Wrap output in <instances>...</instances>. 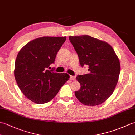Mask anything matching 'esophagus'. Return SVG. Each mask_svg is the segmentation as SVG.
I'll return each mask as SVG.
<instances>
[{
    "mask_svg": "<svg viewBox=\"0 0 135 135\" xmlns=\"http://www.w3.org/2000/svg\"><path fill=\"white\" fill-rule=\"evenodd\" d=\"M75 78L76 77L75 76H72V75H70V78L71 80H73V81H75Z\"/></svg>",
    "mask_w": 135,
    "mask_h": 135,
    "instance_id": "obj_1",
    "label": "esophagus"
}]
</instances>
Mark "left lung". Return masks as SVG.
Returning <instances> with one entry per match:
<instances>
[{
  "instance_id": "1",
  "label": "left lung",
  "mask_w": 135,
  "mask_h": 135,
  "mask_svg": "<svg viewBox=\"0 0 135 135\" xmlns=\"http://www.w3.org/2000/svg\"><path fill=\"white\" fill-rule=\"evenodd\" d=\"M79 57L80 65L89 66V73L78 75L81 88L75 91L76 98L86 105L102 104L115 89L120 73L118 57L107 42L89 35L70 36Z\"/></svg>"
}]
</instances>
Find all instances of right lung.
<instances>
[{"instance_id":"right-lung-1","label":"right lung","mask_w":135,"mask_h":135,"mask_svg":"<svg viewBox=\"0 0 135 135\" xmlns=\"http://www.w3.org/2000/svg\"><path fill=\"white\" fill-rule=\"evenodd\" d=\"M66 37H41L25 45L15 62L14 76L20 89L37 104L50 102L70 78L66 73L49 70Z\"/></svg>"}]
</instances>
